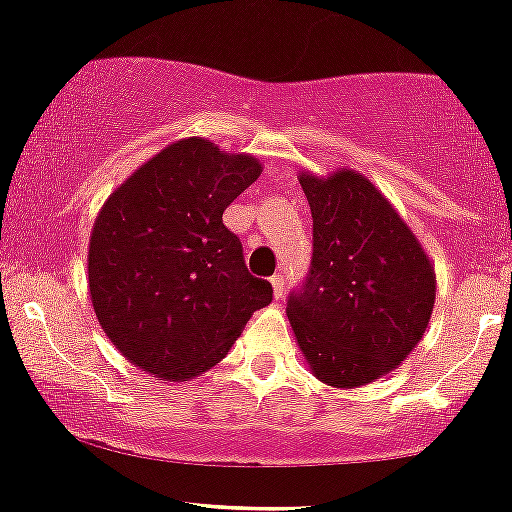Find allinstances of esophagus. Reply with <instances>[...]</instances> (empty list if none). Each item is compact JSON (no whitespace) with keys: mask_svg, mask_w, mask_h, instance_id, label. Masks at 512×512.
<instances>
[{"mask_svg":"<svg viewBox=\"0 0 512 512\" xmlns=\"http://www.w3.org/2000/svg\"><path fill=\"white\" fill-rule=\"evenodd\" d=\"M271 285H273L275 300H283V295H285V278H283V275H273Z\"/></svg>","mask_w":512,"mask_h":512,"instance_id":"1","label":"esophagus"}]
</instances>
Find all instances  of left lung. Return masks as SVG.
<instances>
[{
	"instance_id": "left-lung-1",
	"label": "left lung",
	"mask_w": 512,
	"mask_h": 512,
	"mask_svg": "<svg viewBox=\"0 0 512 512\" xmlns=\"http://www.w3.org/2000/svg\"><path fill=\"white\" fill-rule=\"evenodd\" d=\"M314 220L312 268L287 319L319 382L380 380L418 346L435 304V268L411 227L367 176H300Z\"/></svg>"
}]
</instances>
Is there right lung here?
I'll use <instances>...</instances> for the list:
<instances>
[{"label": "right lung", "instance_id": "1", "mask_svg": "<svg viewBox=\"0 0 512 512\" xmlns=\"http://www.w3.org/2000/svg\"><path fill=\"white\" fill-rule=\"evenodd\" d=\"M251 154L176 140L108 195L89 239V295L103 333L132 365L188 382L229 353L268 280L246 271L227 205L261 176Z\"/></svg>", "mask_w": 512, "mask_h": 512}]
</instances>
